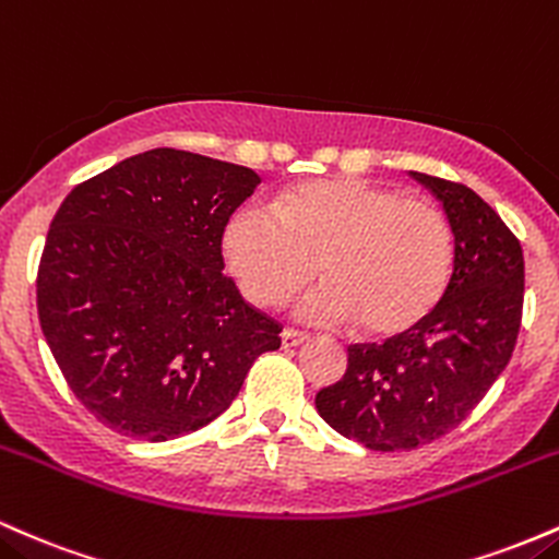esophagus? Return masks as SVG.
Instances as JSON below:
<instances>
[{
	"instance_id": "obj_1",
	"label": "esophagus",
	"mask_w": 559,
	"mask_h": 559,
	"mask_svg": "<svg viewBox=\"0 0 559 559\" xmlns=\"http://www.w3.org/2000/svg\"><path fill=\"white\" fill-rule=\"evenodd\" d=\"M304 341H309V332H300L296 328L282 330V346H285V348H296Z\"/></svg>"
}]
</instances>
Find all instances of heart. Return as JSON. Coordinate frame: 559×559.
Segmentation results:
<instances>
[{
  "label": "heart",
  "mask_w": 559,
  "mask_h": 559,
  "mask_svg": "<svg viewBox=\"0 0 559 559\" xmlns=\"http://www.w3.org/2000/svg\"><path fill=\"white\" fill-rule=\"evenodd\" d=\"M224 255L242 293L280 306L322 274L300 313L359 319L374 335L417 328L447 290L454 231L430 200L361 179H322L280 198L277 211L242 205L224 229Z\"/></svg>",
  "instance_id": "b5f03b06"
}]
</instances>
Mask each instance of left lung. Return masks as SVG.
Here are the masks:
<instances>
[{
  "mask_svg": "<svg viewBox=\"0 0 559 559\" xmlns=\"http://www.w3.org/2000/svg\"><path fill=\"white\" fill-rule=\"evenodd\" d=\"M443 203L454 231V269L441 300L417 328L348 346V369L317 393L330 428L372 451H409L447 436L497 382L523 319L520 240L460 181L409 171Z\"/></svg>",
  "mask_w": 559,
  "mask_h": 559,
  "instance_id": "1",
  "label": "left lung"
}]
</instances>
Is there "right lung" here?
<instances>
[{
    "label": "right lung",
    "mask_w": 559,
    "mask_h": 559,
    "mask_svg": "<svg viewBox=\"0 0 559 559\" xmlns=\"http://www.w3.org/2000/svg\"><path fill=\"white\" fill-rule=\"evenodd\" d=\"M259 174L187 150L131 155L81 181L49 224L41 332L103 425L168 441L216 419L282 324L222 272L229 216Z\"/></svg>",
    "instance_id": "add662e5"
}]
</instances>
